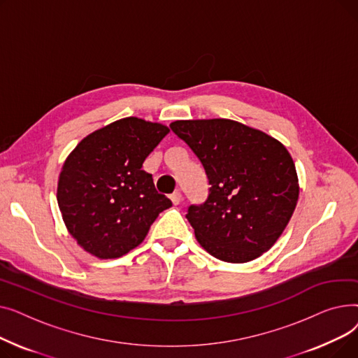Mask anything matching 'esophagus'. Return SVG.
Wrapping results in <instances>:
<instances>
[{"label": "esophagus", "instance_id": "obj_1", "mask_svg": "<svg viewBox=\"0 0 358 358\" xmlns=\"http://www.w3.org/2000/svg\"><path fill=\"white\" fill-rule=\"evenodd\" d=\"M169 199H171V201H173V204H178L180 201H181V199H182V196H181V192L178 190V192H176V193H173L171 196H169Z\"/></svg>", "mask_w": 358, "mask_h": 358}]
</instances>
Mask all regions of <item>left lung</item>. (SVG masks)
<instances>
[{
	"label": "left lung",
	"mask_w": 358,
	"mask_h": 358,
	"mask_svg": "<svg viewBox=\"0 0 358 358\" xmlns=\"http://www.w3.org/2000/svg\"><path fill=\"white\" fill-rule=\"evenodd\" d=\"M201 162L209 196L185 217L200 245L217 259L248 262L268 251L296 209L299 180L286 146L229 119L169 124Z\"/></svg>",
	"instance_id": "left-lung-1"
}]
</instances>
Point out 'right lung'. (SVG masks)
<instances>
[{
	"mask_svg": "<svg viewBox=\"0 0 358 358\" xmlns=\"http://www.w3.org/2000/svg\"><path fill=\"white\" fill-rule=\"evenodd\" d=\"M168 131L161 123L120 119L92 131L66 158L56 197L68 232L91 255L127 254L173 206L142 169Z\"/></svg>",
	"mask_w": 358,
	"mask_h": 358,
	"instance_id": "1",
	"label": "right lung"
}]
</instances>
